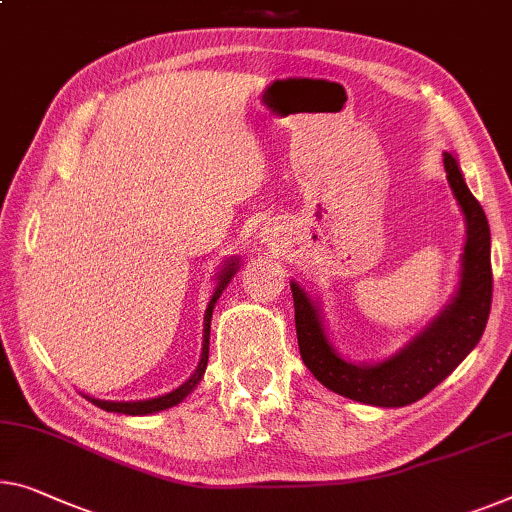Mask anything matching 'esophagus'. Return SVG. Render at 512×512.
Masks as SVG:
<instances>
[{"instance_id": "1", "label": "esophagus", "mask_w": 512, "mask_h": 512, "mask_svg": "<svg viewBox=\"0 0 512 512\" xmlns=\"http://www.w3.org/2000/svg\"><path fill=\"white\" fill-rule=\"evenodd\" d=\"M276 232H271V230H264L262 232V241H276Z\"/></svg>"}]
</instances>
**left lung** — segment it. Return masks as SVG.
Returning <instances> with one entry per match:
<instances>
[{
    "mask_svg": "<svg viewBox=\"0 0 512 512\" xmlns=\"http://www.w3.org/2000/svg\"><path fill=\"white\" fill-rule=\"evenodd\" d=\"M444 170L464 216L460 278L451 301L391 356L372 363L347 358L331 338L322 301L305 292L296 280H289L305 368L319 384L342 398L372 407H407L451 375L485 331L492 305L490 225L464 181L455 151H444Z\"/></svg>",
    "mask_w": 512,
    "mask_h": 512,
    "instance_id": "1",
    "label": "left lung"
}]
</instances>
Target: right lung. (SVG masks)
<instances>
[{
  "instance_id": "right-lung-1",
  "label": "right lung",
  "mask_w": 512,
  "mask_h": 512,
  "mask_svg": "<svg viewBox=\"0 0 512 512\" xmlns=\"http://www.w3.org/2000/svg\"><path fill=\"white\" fill-rule=\"evenodd\" d=\"M241 269V257H227L223 264H220V269L216 273V285H213V292H211V299L207 310H204V331H202V354H200V361H197V368L193 370V375H190L186 381H183L181 386L174 388L170 393H163L158 395V398H149V400H98V398H91V395H85L89 402H94L96 407H101L105 411H114V414H126V416H149V414H158V411L163 409H170V407H177L179 402H183L188 398L190 393L195 391L197 384H200L204 372H207V363H209V333H211V317H213V308H216V303L220 299V294L225 292V287L230 285L234 273Z\"/></svg>"
}]
</instances>
